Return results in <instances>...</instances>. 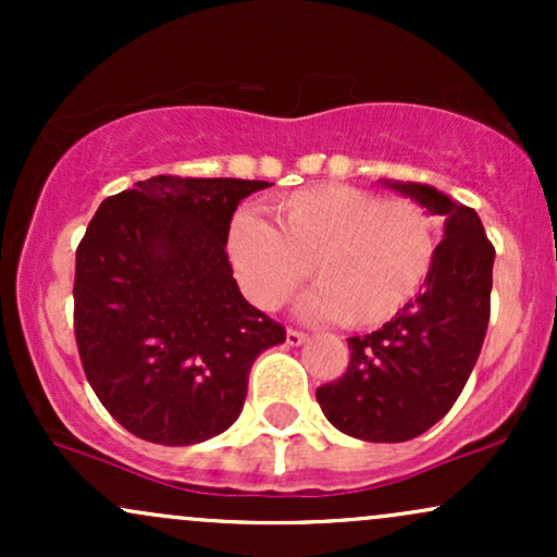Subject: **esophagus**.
I'll return each mask as SVG.
<instances>
[{"label":"esophagus","instance_id":"34e87169","mask_svg":"<svg viewBox=\"0 0 557 557\" xmlns=\"http://www.w3.org/2000/svg\"><path fill=\"white\" fill-rule=\"evenodd\" d=\"M285 341H287V345H293V348H298V345L306 343V335H304V332H298V330H287Z\"/></svg>","mask_w":557,"mask_h":557}]
</instances>
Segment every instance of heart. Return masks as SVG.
<instances>
[{
    "mask_svg": "<svg viewBox=\"0 0 557 557\" xmlns=\"http://www.w3.org/2000/svg\"><path fill=\"white\" fill-rule=\"evenodd\" d=\"M267 212L272 225L240 212L227 230L235 280L264 311L285 306L311 272L319 285L304 314L374 327L398 314L432 270V222L411 201L330 183L277 198Z\"/></svg>",
    "mask_w": 557,
    "mask_h": 557,
    "instance_id": "1",
    "label": "heart"
}]
</instances>
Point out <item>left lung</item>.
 I'll return each instance as SVG.
<instances>
[{
	"instance_id": "obj_1",
	"label": "left lung",
	"mask_w": 557,
	"mask_h": 557,
	"mask_svg": "<svg viewBox=\"0 0 557 557\" xmlns=\"http://www.w3.org/2000/svg\"><path fill=\"white\" fill-rule=\"evenodd\" d=\"M443 216L424 290L372 335L348 337L343 380L317 389L335 430L367 443H406L450 411L490 322L495 248L474 209L424 183L380 181Z\"/></svg>"
}]
</instances>
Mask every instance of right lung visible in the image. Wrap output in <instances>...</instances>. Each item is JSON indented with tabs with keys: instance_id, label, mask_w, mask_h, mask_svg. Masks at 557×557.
I'll return each mask as SVG.
<instances>
[{
	"instance_id": "obj_1",
	"label": "right lung",
	"mask_w": 557,
	"mask_h": 557,
	"mask_svg": "<svg viewBox=\"0 0 557 557\" xmlns=\"http://www.w3.org/2000/svg\"><path fill=\"white\" fill-rule=\"evenodd\" d=\"M238 177L140 181L104 198L75 251V341L96 398L127 432L196 445L235 424L253 361L285 343L253 309L225 246Z\"/></svg>"
}]
</instances>
